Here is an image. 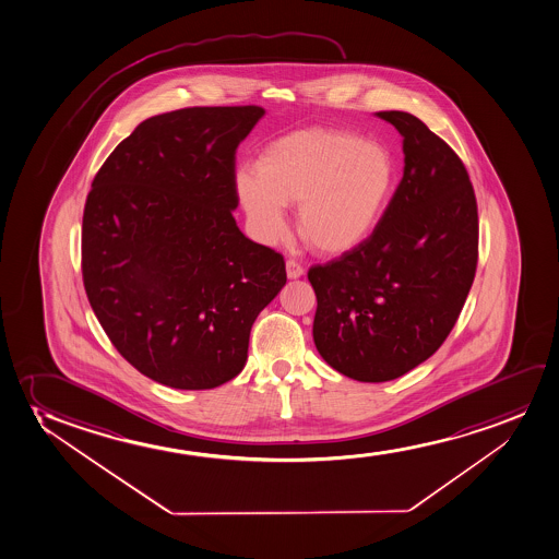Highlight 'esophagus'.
Segmentation results:
<instances>
[{
	"instance_id": "esophagus-1",
	"label": "esophagus",
	"mask_w": 559,
	"mask_h": 559,
	"mask_svg": "<svg viewBox=\"0 0 559 559\" xmlns=\"http://www.w3.org/2000/svg\"><path fill=\"white\" fill-rule=\"evenodd\" d=\"M286 273H288V278H299L304 275L305 269L299 261L288 260L286 261Z\"/></svg>"
}]
</instances>
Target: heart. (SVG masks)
Listing matches in <instances>:
<instances>
[{"instance_id": "heart-1", "label": "heart", "mask_w": 559, "mask_h": 559, "mask_svg": "<svg viewBox=\"0 0 559 559\" xmlns=\"http://www.w3.org/2000/svg\"><path fill=\"white\" fill-rule=\"evenodd\" d=\"M396 180L392 153L341 131H298L269 144L255 175L239 173L237 193L263 240L284 231L283 206L298 207V229L322 254L350 252L376 231Z\"/></svg>"}]
</instances>
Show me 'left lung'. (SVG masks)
Returning a JSON list of instances; mask_svg holds the SVG:
<instances>
[{"instance_id": "1", "label": "left lung", "mask_w": 559, "mask_h": 559, "mask_svg": "<svg viewBox=\"0 0 559 559\" xmlns=\"http://www.w3.org/2000/svg\"><path fill=\"white\" fill-rule=\"evenodd\" d=\"M378 116L404 136V176L368 240L307 273L320 356L362 383L435 355L478 267V204L463 160L412 114Z\"/></svg>"}]
</instances>
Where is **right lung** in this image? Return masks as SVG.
Segmentation results:
<instances>
[{"label":"right lung","instance_id":"1","mask_svg":"<svg viewBox=\"0 0 559 559\" xmlns=\"http://www.w3.org/2000/svg\"><path fill=\"white\" fill-rule=\"evenodd\" d=\"M265 109L150 117L109 153L83 211L81 273L114 347L145 378L204 391L237 378L283 254L242 235L235 153Z\"/></svg>","mask_w":559,"mask_h":559}]
</instances>
